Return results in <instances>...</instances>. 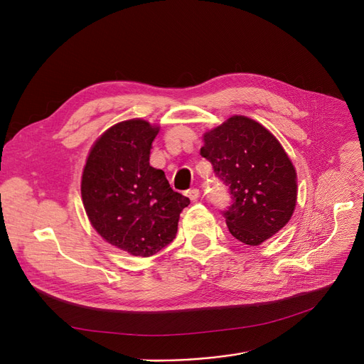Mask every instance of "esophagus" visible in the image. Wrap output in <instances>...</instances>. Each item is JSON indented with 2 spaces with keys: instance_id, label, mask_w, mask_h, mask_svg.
<instances>
[{
  "instance_id": "obj_1",
  "label": "esophagus",
  "mask_w": 364,
  "mask_h": 364,
  "mask_svg": "<svg viewBox=\"0 0 364 364\" xmlns=\"http://www.w3.org/2000/svg\"><path fill=\"white\" fill-rule=\"evenodd\" d=\"M186 196L190 199V200H198L199 199V196H200V192H199V188H190V190H187L186 192Z\"/></svg>"
}]
</instances>
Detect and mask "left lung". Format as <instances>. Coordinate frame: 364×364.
Here are the masks:
<instances>
[{
  "instance_id": "obj_1",
  "label": "left lung",
  "mask_w": 364,
  "mask_h": 364,
  "mask_svg": "<svg viewBox=\"0 0 364 364\" xmlns=\"http://www.w3.org/2000/svg\"><path fill=\"white\" fill-rule=\"evenodd\" d=\"M203 141L200 155L233 199L223 211L228 232L258 246L288 224L296 205V172L269 129L236 114L205 132Z\"/></svg>"
}]
</instances>
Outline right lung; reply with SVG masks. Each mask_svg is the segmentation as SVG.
Wrapping results in <instances>:
<instances>
[{"instance_id":"1","label":"right lung","mask_w":364,"mask_h":364,"mask_svg":"<svg viewBox=\"0 0 364 364\" xmlns=\"http://www.w3.org/2000/svg\"><path fill=\"white\" fill-rule=\"evenodd\" d=\"M159 127L129 119L94 143L82 172L81 195L91 225L110 245L151 257L176 239L190 199L171 188L165 172L150 166Z\"/></svg>"}]
</instances>
